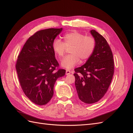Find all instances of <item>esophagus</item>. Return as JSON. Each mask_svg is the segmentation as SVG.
I'll list each match as a JSON object with an SVG mask.
<instances>
[{"label":"esophagus","mask_w":133,"mask_h":133,"mask_svg":"<svg viewBox=\"0 0 133 133\" xmlns=\"http://www.w3.org/2000/svg\"><path fill=\"white\" fill-rule=\"evenodd\" d=\"M70 74V71L69 70H66V73H65V74L67 75H69Z\"/></svg>","instance_id":"esophagus-1"}]
</instances>
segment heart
<instances>
[{"mask_svg":"<svg viewBox=\"0 0 133 133\" xmlns=\"http://www.w3.org/2000/svg\"><path fill=\"white\" fill-rule=\"evenodd\" d=\"M63 42L56 39L52 43V48L59 58H62L65 54L66 48H70L67 55L62 62V66L71 69L79 63L89 59L94 51L96 42L92 36H85L77 31H72L64 34Z\"/></svg>","mask_w":133,"mask_h":133,"instance_id":"1","label":"heart"}]
</instances>
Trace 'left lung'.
<instances>
[{
    "label": "left lung",
    "mask_w": 133,
    "mask_h": 133,
    "mask_svg": "<svg viewBox=\"0 0 133 133\" xmlns=\"http://www.w3.org/2000/svg\"><path fill=\"white\" fill-rule=\"evenodd\" d=\"M90 33L96 42L94 51L85 64L74 69V74L78 97L87 104L95 103L103 97L114 71L113 55L106 39L95 30Z\"/></svg>",
    "instance_id": "left-lung-1"
}]
</instances>
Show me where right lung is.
<instances>
[{
    "label": "right lung",
    "instance_id": "obj_1",
    "mask_svg": "<svg viewBox=\"0 0 133 133\" xmlns=\"http://www.w3.org/2000/svg\"><path fill=\"white\" fill-rule=\"evenodd\" d=\"M62 28L39 30L27 40L16 63V70L22 90L29 99L38 105H45L54 94L56 80L65 74L59 69L52 43Z\"/></svg>",
    "mask_w": 133,
    "mask_h": 133
}]
</instances>
